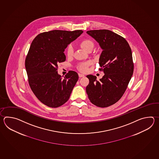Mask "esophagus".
<instances>
[{
    "mask_svg": "<svg viewBox=\"0 0 159 159\" xmlns=\"http://www.w3.org/2000/svg\"><path fill=\"white\" fill-rule=\"evenodd\" d=\"M78 75H79V77H80V78L84 77V75H82V74H81V73H79V74H78Z\"/></svg>",
    "mask_w": 159,
    "mask_h": 159,
    "instance_id": "1",
    "label": "esophagus"
}]
</instances>
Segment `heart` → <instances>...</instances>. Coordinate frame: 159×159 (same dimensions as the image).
<instances>
[{
	"label": "heart",
	"mask_w": 159,
	"mask_h": 159,
	"mask_svg": "<svg viewBox=\"0 0 159 159\" xmlns=\"http://www.w3.org/2000/svg\"><path fill=\"white\" fill-rule=\"evenodd\" d=\"M80 45L84 49L85 51L89 52V51H92L94 47V43L91 39H84L81 41ZM66 55L68 56V57H70L73 55V48L71 45L68 46V47L66 49ZM91 64V61H88V62L81 63L79 65L78 67L81 71L85 72L88 70V67L89 66V65H90Z\"/></svg>",
	"instance_id": "heart-1"
}]
</instances>
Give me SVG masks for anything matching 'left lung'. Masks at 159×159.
Segmentation results:
<instances>
[{
    "instance_id": "obj_1",
    "label": "left lung",
    "mask_w": 159,
    "mask_h": 159,
    "mask_svg": "<svg viewBox=\"0 0 159 159\" xmlns=\"http://www.w3.org/2000/svg\"><path fill=\"white\" fill-rule=\"evenodd\" d=\"M102 49L99 59V70L105 73L98 81L88 75L86 88L89 99L99 107H107L118 101L125 93L134 72L132 51L125 39L107 30H88Z\"/></svg>"
}]
</instances>
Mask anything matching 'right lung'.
<instances>
[{"mask_svg":"<svg viewBox=\"0 0 159 159\" xmlns=\"http://www.w3.org/2000/svg\"><path fill=\"white\" fill-rule=\"evenodd\" d=\"M82 33L51 30L38 34L31 43L25 62L29 84L38 99L48 107L56 108L68 101L78 81L75 71L62 78L57 67L66 60L65 49Z\"/></svg>","mask_w":159,"mask_h":159,"instance_id":"right-lung-1","label":"right lung"}]
</instances>
